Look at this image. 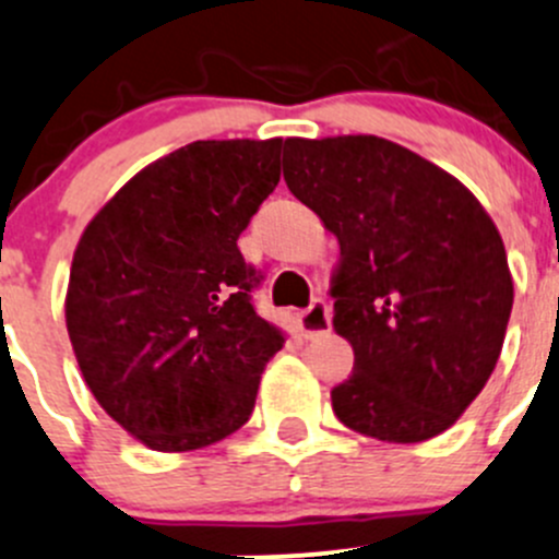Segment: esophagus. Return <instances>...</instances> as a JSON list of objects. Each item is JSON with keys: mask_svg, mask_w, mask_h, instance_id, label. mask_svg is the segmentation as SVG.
I'll return each mask as SVG.
<instances>
[{"mask_svg": "<svg viewBox=\"0 0 559 559\" xmlns=\"http://www.w3.org/2000/svg\"><path fill=\"white\" fill-rule=\"evenodd\" d=\"M298 328L304 338H318L322 333L331 331V307L322 298H314L312 307L298 314Z\"/></svg>", "mask_w": 559, "mask_h": 559, "instance_id": "34e87169", "label": "esophagus"}]
</instances>
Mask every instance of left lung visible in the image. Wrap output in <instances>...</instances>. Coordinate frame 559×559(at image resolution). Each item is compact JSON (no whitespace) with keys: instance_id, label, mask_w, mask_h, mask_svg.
Returning <instances> with one entry per match:
<instances>
[{"instance_id":"left-lung-1","label":"left lung","mask_w":559,"mask_h":559,"mask_svg":"<svg viewBox=\"0 0 559 559\" xmlns=\"http://www.w3.org/2000/svg\"><path fill=\"white\" fill-rule=\"evenodd\" d=\"M290 193L338 239L333 331L355 368L331 390L355 433L417 444L481 393L503 347L514 282L476 195L373 134L285 140Z\"/></svg>"}]
</instances>
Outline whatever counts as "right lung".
<instances>
[{"label": "right lung", "instance_id": "1", "mask_svg": "<svg viewBox=\"0 0 559 559\" xmlns=\"http://www.w3.org/2000/svg\"><path fill=\"white\" fill-rule=\"evenodd\" d=\"M282 140H199L131 177L85 226L67 331L85 384L155 452H191L250 419L285 336L252 307L237 239L280 182Z\"/></svg>", "mask_w": 559, "mask_h": 559}]
</instances>
